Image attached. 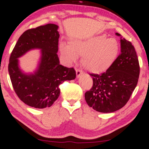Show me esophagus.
Here are the masks:
<instances>
[{
  "label": "esophagus",
  "mask_w": 149,
  "mask_h": 149,
  "mask_svg": "<svg viewBox=\"0 0 149 149\" xmlns=\"http://www.w3.org/2000/svg\"><path fill=\"white\" fill-rule=\"evenodd\" d=\"M76 77L77 78H79L80 77V76H81V75L83 74V72H82V70H79V69H77V70H76Z\"/></svg>",
  "instance_id": "1"
}]
</instances>
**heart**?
<instances>
[{
    "label": "heart",
    "mask_w": 149,
    "mask_h": 149,
    "mask_svg": "<svg viewBox=\"0 0 149 149\" xmlns=\"http://www.w3.org/2000/svg\"><path fill=\"white\" fill-rule=\"evenodd\" d=\"M60 52L68 63L76 62L81 55V64L88 71L101 73L109 68L118 57L119 44L115 38L106 34H96L81 40L70 41V45L60 44Z\"/></svg>",
    "instance_id": "obj_1"
}]
</instances>
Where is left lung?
<instances>
[{
    "mask_svg": "<svg viewBox=\"0 0 149 149\" xmlns=\"http://www.w3.org/2000/svg\"><path fill=\"white\" fill-rule=\"evenodd\" d=\"M120 47V54L106 72L90 74L93 86L85 93V100L97 112L110 113L121 109L137 86L140 67L135 47L122 37Z\"/></svg>",
    "mask_w": 149,
    "mask_h": 149,
    "instance_id": "1",
    "label": "left lung"
}]
</instances>
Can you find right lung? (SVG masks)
<instances>
[{
    "instance_id": "1",
    "label": "right lung",
    "mask_w": 149,
    "mask_h": 149,
    "mask_svg": "<svg viewBox=\"0 0 149 149\" xmlns=\"http://www.w3.org/2000/svg\"><path fill=\"white\" fill-rule=\"evenodd\" d=\"M59 26L48 24L26 30L21 35L10 55L8 73L13 89L23 102L32 107H49L59 97V85L76 79L73 68L60 64L58 58ZM33 49H40L36 68L26 73L20 67L19 58Z\"/></svg>"
}]
</instances>
